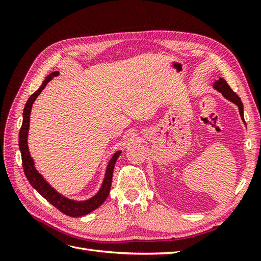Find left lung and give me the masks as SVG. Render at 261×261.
I'll use <instances>...</instances> for the list:
<instances>
[{"instance_id": "left-lung-1", "label": "left lung", "mask_w": 261, "mask_h": 261, "mask_svg": "<svg viewBox=\"0 0 261 261\" xmlns=\"http://www.w3.org/2000/svg\"><path fill=\"white\" fill-rule=\"evenodd\" d=\"M214 90H216L218 92H220L222 95L228 99V101L234 103L238 109H239V112H240V116H241V120L245 122V116H243V104L241 102V98L237 95V94L231 90V87L228 85V83H226L223 79H221L219 77V80H216L213 84Z\"/></svg>"}]
</instances>
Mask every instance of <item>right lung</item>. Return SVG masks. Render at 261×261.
<instances>
[{"mask_svg": "<svg viewBox=\"0 0 261 261\" xmlns=\"http://www.w3.org/2000/svg\"><path fill=\"white\" fill-rule=\"evenodd\" d=\"M59 75V71H53L49 74L46 80L42 82V85L38 88V90L32 94V95L28 99L25 103V107L23 110V121H22V126L20 129L19 134V148L21 151L22 157V166H23V170L27 179L29 180L31 186L40 194L42 197H45L47 201L53 204L55 207H57L60 212H63L66 215H69L71 218H79V216L86 215L91 213L92 211L96 210L98 206L104 203L105 199L109 196L111 182H112V175L113 169L116 159L119 158L122 150H118L113 153V156L109 160L107 170H105L104 179L99 188L98 192L95 195L91 198L85 199V201H76V199H71L66 197L63 194L57 192L55 188L49 184V182L43 178V176L39 173L35 167V162L31 157L29 152V148H28V135H29V126H30V114L32 105L35 103L36 98L40 95L43 88L50 82L54 77Z\"/></svg>", "mask_w": 261, "mask_h": 261, "instance_id": "1", "label": "right lung"}]
</instances>
